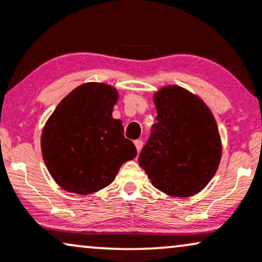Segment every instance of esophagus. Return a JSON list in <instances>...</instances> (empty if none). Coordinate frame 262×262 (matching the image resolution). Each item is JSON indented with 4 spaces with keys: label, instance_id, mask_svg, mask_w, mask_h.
I'll return each mask as SVG.
<instances>
[{
    "label": "esophagus",
    "instance_id": "obj_1",
    "mask_svg": "<svg viewBox=\"0 0 262 262\" xmlns=\"http://www.w3.org/2000/svg\"><path fill=\"white\" fill-rule=\"evenodd\" d=\"M134 144H135V147H137V151L138 152H140V150L143 149V140H140V139H138V140H135L134 141Z\"/></svg>",
    "mask_w": 262,
    "mask_h": 262
}]
</instances>
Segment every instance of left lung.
<instances>
[{
    "label": "left lung",
    "instance_id": "1",
    "mask_svg": "<svg viewBox=\"0 0 262 262\" xmlns=\"http://www.w3.org/2000/svg\"><path fill=\"white\" fill-rule=\"evenodd\" d=\"M157 123L139 155L151 183L167 195L188 198L209 184L222 155L217 123L204 101L177 85L154 95Z\"/></svg>",
    "mask_w": 262,
    "mask_h": 262
}]
</instances>
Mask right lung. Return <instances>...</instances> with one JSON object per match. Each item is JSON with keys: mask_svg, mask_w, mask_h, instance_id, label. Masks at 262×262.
Segmentation results:
<instances>
[{"mask_svg": "<svg viewBox=\"0 0 262 262\" xmlns=\"http://www.w3.org/2000/svg\"><path fill=\"white\" fill-rule=\"evenodd\" d=\"M117 100L111 85L86 83L69 93L47 119L41 152L62 189L95 193L111 184L123 163L137 156L122 122L112 117Z\"/></svg>", "mask_w": 262, "mask_h": 262, "instance_id": "add662e5", "label": "right lung"}]
</instances>
